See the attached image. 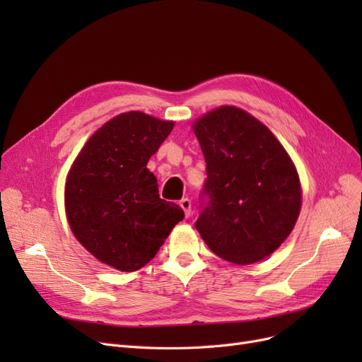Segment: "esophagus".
<instances>
[{"label":"esophagus","mask_w":362,"mask_h":362,"mask_svg":"<svg viewBox=\"0 0 362 362\" xmlns=\"http://www.w3.org/2000/svg\"><path fill=\"white\" fill-rule=\"evenodd\" d=\"M180 205H181V208L184 210L185 217H189L190 213H192V201H190L189 198H182V199L180 201Z\"/></svg>","instance_id":"1"}]
</instances>
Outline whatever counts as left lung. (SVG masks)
Returning <instances> with one entry per match:
<instances>
[{"instance_id":"obj_1","label":"left lung","mask_w":362,"mask_h":362,"mask_svg":"<svg viewBox=\"0 0 362 362\" xmlns=\"http://www.w3.org/2000/svg\"><path fill=\"white\" fill-rule=\"evenodd\" d=\"M206 163L196 221L217 257L250 264L275 252L300 211V184L272 131L245 110L221 107L193 125Z\"/></svg>"}]
</instances>
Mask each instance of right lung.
<instances>
[{
  "mask_svg": "<svg viewBox=\"0 0 362 362\" xmlns=\"http://www.w3.org/2000/svg\"><path fill=\"white\" fill-rule=\"evenodd\" d=\"M173 122L122 113L96 131L74 161L64 202L76 240L107 266L134 272L157 255L182 208L160 198L146 164Z\"/></svg>",
  "mask_w": 362,
  "mask_h": 362,
  "instance_id": "add662e5",
  "label": "right lung"
}]
</instances>
